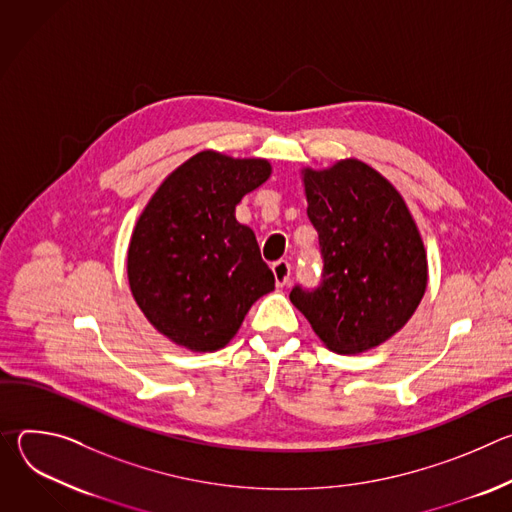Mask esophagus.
<instances>
[{"label":"esophagus","instance_id":"1","mask_svg":"<svg viewBox=\"0 0 512 512\" xmlns=\"http://www.w3.org/2000/svg\"><path fill=\"white\" fill-rule=\"evenodd\" d=\"M271 269H273L275 285H277V287H285V285L289 283V279H291V265H289L287 261L279 259V261H275V263L271 265Z\"/></svg>","mask_w":512,"mask_h":512}]
</instances>
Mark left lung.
Returning a JSON list of instances; mask_svg holds the SVG:
<instances>
[{
  "mask_svg": "<svg viewBox=\"0 0 512 512\" xmlns=\"http://www.w3.org/2000/svg\"><path fill=\"white\" fill-rule=\"evenodd\" d=\"M304 184L324 265L320 283L294 285L289 300L330 350L379 346L407 324L427 285L413 218L401 194L358 160L304 170Z\"/></svg>",
  "mask_w": 512,
  "mask_h": 512,
  "instance_id": "8db88e82",
  "label": "left lung"
}]
</instances>
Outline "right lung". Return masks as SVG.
<instances>
[{
    "mask_svg": "<svg viewBox=\"0 0 512 512\" xmlns=\"http://www.w3.org/2000/svg\"><path fill=\"white\" fill-rule=\"evenodd\" d=\"M271 174L265 160L200 152L174 170L141 212L127 253L131 294L156 330L190 350L223 348L275 277L241 198Z\"/></svg>",
    "mask_w": 512,
    "mask_h": 512,
    "instance_id": "right-lung-1",
    "label": "right lung"
}]
</instances>
